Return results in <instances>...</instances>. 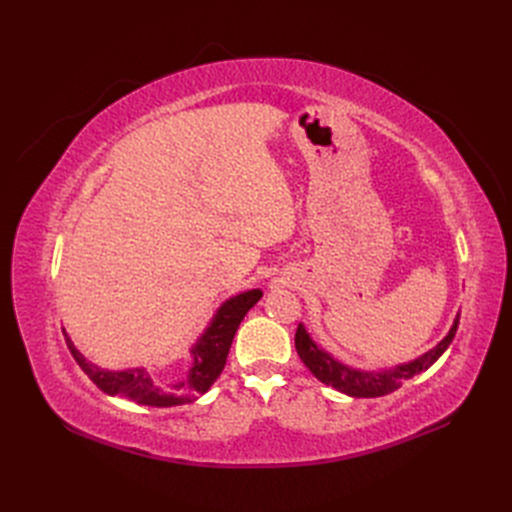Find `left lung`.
Returning <instances> with one entry per match:
<instances>
[{
  "label": "left lung",
  "mask_w": 512,
  "mask_h": 512,
  "mask_svg": "<svg viewBox=\"0 0 512 512\" xmlns=\"http://www.w3.org/2000/svg\"><path fill=\"white\" fill-rule=\"evenodd\" d=\"M459 327V314L455 316V322L448 335L442 339V342L425 352L418 359L404 363V365H395L393 369H382V371H363V369H354L350 365H344L342 361L333 359V356L322 350L309 333L305 331L303 324H299L297 333H294V346H297V352L301 356V361L305 367L312 371V374L324 382L327 386H333L339 393H346L350 397H382L397 391L401 382L414 378L421 371H427L433 363H436L444 350L451 346L453 337Z\"/></svg>",
  "instance_id": "1"
}]
</instances>
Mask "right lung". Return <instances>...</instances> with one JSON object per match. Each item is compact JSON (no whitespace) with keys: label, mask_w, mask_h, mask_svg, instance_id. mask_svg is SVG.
Wrapping results in <instances>:
<instances>
[{"label":"right lung","mask_w":512,"mask_h":512,"mask_svg":"<svg viewBox=\"0 0 512 512\" xmlns=\"http://www.w3.org/2000/svg\"><path fill=\"white\" fill-rule=\"evenodd\" d=\"M262 290H247L224 301L215 316L211 318L205 333L198 337V342L192 346L190 369L177 380H162L160 376L145 367L111 371L102 369L87 361L85 356L74 348L72 339L66 335V344L74 356V361L91 378L100 391L108 395H119L130 401H136L141 406L153 408H170L183 406L196 401L200 395L211 389V384L220 378L226 365L232 339L239 329L245 314L260 301Z\"/></svg>","instance_id":"1"}]
</instances>
